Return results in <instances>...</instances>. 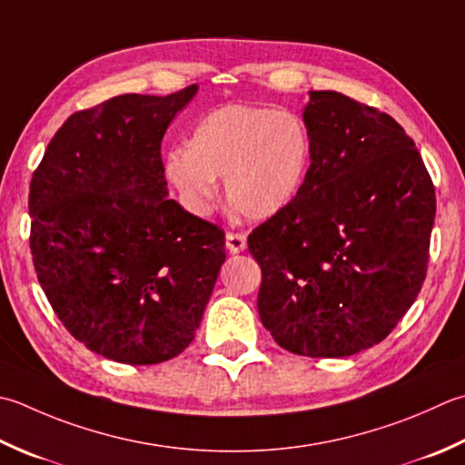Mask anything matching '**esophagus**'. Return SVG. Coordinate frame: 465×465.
<instances>
[{"label": "esophagus", "mask_w": 465, "mask_h": 465, "mask_svg": "<svg viewBox=\"0 0 465 465\" xmlns=\"http://www.w3.org/2000/svg\"><path fill=\"white\" fill-rule=\"evenodd\" d=\"M225 248L230 250V253H240L245 248H248V238L245 233H235V232H227L225 235Z\"/></svg>", "instance_id": "1"}]
</instances>
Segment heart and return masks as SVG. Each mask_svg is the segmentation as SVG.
<instances>
[{
	"label": "heart",
	"instance_id": "b5f03b06",
	"mask_svg": "<svg viewBox=\"0 0 465 465\" xmlns=\"http://www.w3.org/2000/svg\"><path fill=\"white\" fill-rule=\"evenodd\" d=\"M311 163V133L296 114L227 104L195 126L189 144L169 151L165 173L189 212H212L217 177H225V199L233 212L266 222L300 195Z\"/></svg>",
	"mask_w": 465,
	"mask_h": 465
}]
</instances>
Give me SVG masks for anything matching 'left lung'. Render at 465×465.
<instances>
[{
    "label": "left lung",
    "mask_w": 465,
    "mask_h": 465,
    "mask_svg": "<svg viewBox=\"0 0 465 465\" xmlns=\"http://www.w3.org/2000/svg\"><path fill=\"white\" fill-rule=\"evenodd\" d=\"M312 163L300 195L250 233L258 312L282 349L351 357L395 329L423 286L435 189L395 118L311 90Z\"/></svg>",
    "instance_id": "left-lung-1"
}]
</instances>
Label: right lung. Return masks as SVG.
I'll return each instance as SVG.
<instances>
[{
  "label": "right lung",
  "mask_w": 465,
  "mask_h": 465,
  "mask_svg": "<svg viewBox=\"0 0 465 465\" xmlns=\"http://www.w3.org/2000/svg\"><path fill=\"white\" fill-rule=\"evenodd\" d=\"M197 84L72 114L30 183V248L66 331L96 354L157 365L183 352L225 262V233L167 197L161 141Z\"/></svg>",
  "instance_id": "add662e5"
}]
</instances>
